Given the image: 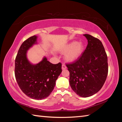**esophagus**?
I'll list each match as a JSON object with an SVG mask.
<instances>
[{
	"label": "esophagus",
	"instance_id": "34e87169",
	"mask_svg": "<svg viewBox=\"0 0 122 122\" xmlns=\"http://www.w3.org/2000/svg\"><path fill=\"white\" fill-rule=\"evenodd\" d=\"M66 69V66L65 65V64H63L62 65V70H65Z\"/></svg>",
	"mask_w": 122,
	"mask_h": 122
}]
</instances>
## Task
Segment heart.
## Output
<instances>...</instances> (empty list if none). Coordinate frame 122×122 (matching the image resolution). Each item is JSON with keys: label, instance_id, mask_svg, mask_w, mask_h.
<instances>
[{"label": "heart", "instance_id": "1", "mask_svg": "<svg viewBox=\"0 0 122 122\" xmlns=\"http://www.w3.org/2000/svg\"><path fill=\"white\" fill-rule=\"evenodd\" d=\"M84 49L85 46L82 42L72 41L62 47L60 51L65 52L64 59L66 61L72 62L77 60L81 56Z\"/></svg>", "mask_w": 122, "mask_h": 122}]
</instances>
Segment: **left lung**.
Here are the masks:
<instances>
[{
  "label": "left lung",
  "mask_w": 122,
  "mask_h": 122,
  "mask_svg": "<svg viewBox=\"0 0 122 122\" xmlns=\"http://www.w3.org/2000/svg\"><path fill=\"white\" fill-rule=\"evenodd\" d=\"M87 46L82 56L73 63L67 64L72 89L81 97H87L99 91L108 73L107 57L101 41L83 35Z\"/></svg>",
  "instance_id": "8db88e82"
}]
</instances>
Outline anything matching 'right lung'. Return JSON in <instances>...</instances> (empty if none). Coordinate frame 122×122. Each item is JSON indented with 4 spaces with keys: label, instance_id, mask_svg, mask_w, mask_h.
Listing matches in <instances>:
<instances>
[{
    "label": "right lung",
    "instance_id": "right-lung-1",
    "mask_svg": "<svg viewBox=\"0 0 122 122\" xmlns=\"http://www.w3.org/2000/svg\"><path fill=\"white\" fill-rule=\"evenodd\" d=\"M37 38V36L31 37L20 46L15 60V74L22 91L32 99L40 100L49 97L52 92L62 72V64L51 63L46 56L37 64L30 62L27 52L38 44Z\"/></svg>",
    "mask_w": 122,
    "mask_h": 122
}]
</instances>
